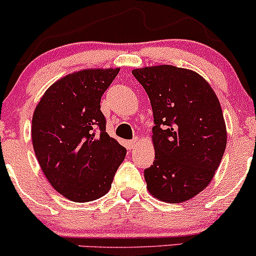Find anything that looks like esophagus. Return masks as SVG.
Listing matches in <instances>:
<instances>
[{
	"instance_id": "1",
	"label": "esophagus",
	"mask_w": 256,
	"mask_h": 256,
	"mask_svg": "<svg viewBox=\"0 0 256 256\" xmlns=\"http://www.w3.org/2000/svg\"><path fill=\"white\" fill-rule=\"evenodd\" d=\"M138 143H140V140H138V138H134V140H128V149L136 148V146H138Z\"/></svg>"
}]
</instances>
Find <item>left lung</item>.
<instances>
[{"mask_svg":"<svg viewBox=\"0 0 256 256\" xmlns=\"http://www.w3.org/2000/svg\"><path fill=\"white\" fill-rule=\"evenodd\" d=\"M150 100L155 160L144 170L152 196L170 204L192 198L212 182L228 132L222 107L208 82L172 64L134 68Z\"/></svg>","mask_w":256,"mask_h":256,"instance_id":"obj_1","label":"left lung"}]
</instances>
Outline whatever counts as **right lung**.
<instances>
[{"label":"right lung","instance_id":"1","mask_svg":"<svg viewBox=\"0 0 256 256\" xmlns=\"http://www.w3.org/2000/svg\"><path fill=\"white\" fill-rule=\"evenodd\" d=\"M120 68L70 73L46 89L32 116V146L64 198L89 202L110 192L126 149L106 132L101 98Z\"/></svg>","mask_w":256,"mask_h":256}]
</instances>
